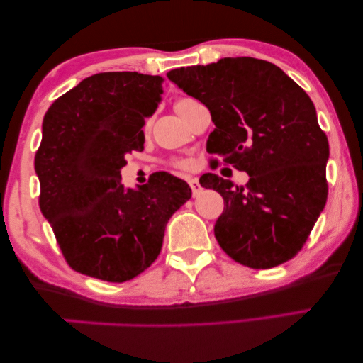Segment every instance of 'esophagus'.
Here are the masks:
<instances>
[{
  "instance_id": "1",
  "label": "esophagus",
  "mask_w": 363,
  "mask_h": 363,
  "mask_svg": "<svg viewBox=\"0 0 363 363\" xmlns=\"http://www.w3.org/2000/svg\"><path fill=\"white\" fill-rule=\"evenodd\" d=\"M188 183H189V186H191V189H193V194H194V196L201 191V185H199V180H198V178H189Z\"/></svg>"
}]
</instances>
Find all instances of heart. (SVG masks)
<instances>
[{"label": "heart", "mask_w": 363, "mask_h": 363, "mask_svg": "<svg viewBox=\"0 0 363 363\" xmlns=\"http://www.w3.org/2000/svg\"><path fill=\"white\" fill-rule=\"evenodd\" d=\"M185 99H186V98H185ZM185 99H180V101H185ZM180 101H178V103H180ZM177 165H180V167H182L183 164H182V162H177Z\"/></svg>", "instance_id": "heart-1"}]
</instances>
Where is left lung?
<instances>
[{
  "instance_id": "1",
  "label": "left lung",
  "mask_w": 363,
  "mask_h": 363,
  "mask_svg": "<svg viewBox=\"0 0 363 363\" xmlns=\"http://www.w3.org/2000/svg\"><path fill=\"white\" fill-rule=\"evenodd\" d=\"M169 80L211 112L207 151L246 172V186L206 174L222 194L213 233L235 262L272 269L298 254L326 204L330 146L312 99L280 67L223 57L170 70Z\"/></svg>"
}]
</instances>
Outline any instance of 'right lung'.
<instances>
[{
	"instance_id": "right-lung-1",
	"label": "right lung",
	"mask_w": 363,
	"mask_h": 363,
	"mask_svg": "<svg viewBox=\"0 0 363 363\" xmlns=\"http://www.w3.org/2000/svg\"><path fill=\"white\" fill-rule=\"evenodd\" d=\"M164 79L103 72L82 80L46 111L35 156L40 209L67 264L111 283L132 280L157 259L170 217L191 188L167 172L125 188V156L145 150V118Z\"/></svg>"
}]
</instances>
